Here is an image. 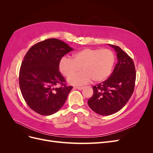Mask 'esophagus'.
Here are the masks:
<instances>
[{"mask_svg": "<svg viewBox=\"0 0 153 153\" xmlns=\"http://www.w3.org/2000/svg\"><path fill=\"white\" fill-rule=\"evenodd\" d=\"M84 88V87H74V89H77L78 90H82Z\"/></svg>", "mask_w": 153, "mask_h": 153, "instance_id": "esophagus-1", "label": "esophagus"}]
</instances>
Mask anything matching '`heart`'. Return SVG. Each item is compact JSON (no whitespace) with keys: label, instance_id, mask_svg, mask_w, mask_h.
<instances>
[{"label":"heart","instance_id":"1","mask_svg":"<svg viewBox=\"0 0 153 153\" xmlns=\"http://www.w3.org/2000/svg\"><path fill=\"white\" fill-rule=\"evenodd\" d=\"M115 61V54L110 49L84 48L73 54V59L63 57L59 62V70L69 78L81 70L84 71L69 78L72 85H80L91 79L100 82L105 80L112 71Z\"/></svg>","mask_w":153,"mask_h":153}]
</instances>
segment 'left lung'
<instances>
[{
    "instance_id": "1",
    "label": "left lung",
    "mask_w": 153,
    "mask_h": 153,
    "mask_svg": "<svg viewBox=\"0 0 153 153\" xmlns=\"http://www.w3.org/2000/svg\"><path fill=\"white\" fill-rule=\"evenodd\" d=\"M117 52V63L105 81L92 87L94 93L87 103L101 115H110L127 103L134 91L136 71L132 59L117 46L109 45Z\"/></svg>"
}]
</instances>
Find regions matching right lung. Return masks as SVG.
Listing matches in <instances>:
<instances>
[{"instance_id":"1","label":"right lung","mask_w":153,"mask_h":153,"mask_svg":"<svg viewBox=\"0 0 153 153\" xmlns=\"http://www.w3.org/2000/svg\"><path fill=\"white\" fill-rule=\"evenodd\" d=\"M73 50L61 40L51 38L35 44L25 54L19 85L23 98L36 113L53 114L65 103L73 87L66 85L59 65L64 55Z\"/></svg>"}]
</instances>
